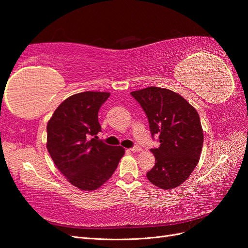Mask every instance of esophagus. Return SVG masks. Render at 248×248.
I'll return each mask as SVG.
<instances>
[{"instance_id":"1","label":"esophagus","mask_w":248,"mask_h":248,"mask_svg":"<svg viewBox=\"0 0 248 248\" xmlns=\"http://www.w3.org/2000/svg\"><path fill=\"white\" fill-rule=\"evenodd\" d=\"M131 152H133V153H136V152H140L141 151V148L140 147H139V146H136V147H133V148H131V149H129Z\"/></svg>"}]
</instances>
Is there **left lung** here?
I'll return each instance as SVG.
<instances>
[{"mask_svg": "<svg viewBox=\"0 0 248 248\" xmlns=\"http://www.w3.org/2000/svg\"><path fill=\"white\" fill-rule=\"evenodd\" d=\"M149 120L152 137L160 145L151 149L155 166L147 178L161 189H171L187 180L199 162L204 133L197 109L169 89L149 87L130 93Z\"/></svg>", "mask_w": 248, "mask_h": 248, "instance_id": "1", "label": "left lung"}]
</instances>
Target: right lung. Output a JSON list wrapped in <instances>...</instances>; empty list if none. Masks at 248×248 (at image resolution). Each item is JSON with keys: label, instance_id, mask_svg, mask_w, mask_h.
Returning <instances> with one entry per match:
<instances>
[{"label": "right lung", "instance_id": "add662e5", "mask_svg": "<svg viewBox=\"0 0 248 248\" xmlns=\"http://www.w3.org/2000/svg\"><path fill=\"white\" fill-rule=\"evenodd\" d=\"M108 92H82L65 99L46 126V148L58 170L80 190L99 188L112 176L125 150L97 140L98 111Z\"/></svg>", "mask_w": 248, "mask_h": 248}]
</instances>
